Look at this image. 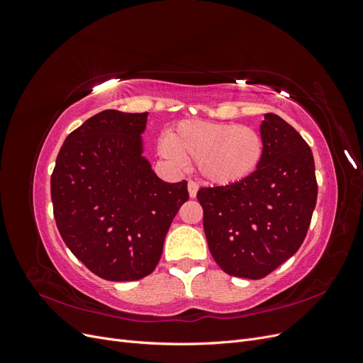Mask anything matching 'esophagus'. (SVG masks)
Instances as JSON below:
<instances>
[{"instance_id": "1", "label": "esophagus", "mask_w": 363, "mask_h": 363, "mask_svg": "<svg viewBox=\"0 0 363 363\" xmlns=\"http://www.w3.org/2000/svg\"><path fill=\"white\" fill-rule=\"evenodd\" d=\"M188 191H189V196H191V199H195L196 192H199V184L194 183V182H189V183H188Z\"/></svg>"}]
</instances>
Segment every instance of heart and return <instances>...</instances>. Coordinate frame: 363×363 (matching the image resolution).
<instances>
[{
  "label": "heart",
  "instance_id": "1",
  "mask_svg": "<svg viewBox=\"0 0 363 363\" xmlns=\"http://www.w3.org/2000/svg\"><path fill=\"white\" fill-rule=\"evenodd\" d=\"M159 152L175 168L195 160L204 180L228 186L248 179L260 167L265 142L257 130L242 124L189 119L169 131Z\"/></svg>",
  "mask_w": 363,
  "mask_h": 363
}]
</instances>
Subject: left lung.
<instances>
[{
	"mask_svg": "<svg viewBox=\"0 0 363 363\" xmlns=\"http://www.w3.org/2000/svg\"><path fill=\"white\" fill-rule=\"evenodd\" d=\"M265 156L248 179L196 194L215 262L230 276L259 280L301 247L316 204L311 147L279 115L260 124Z\"/></svg>",
	"mask_w": 363,
	"mask_h": 363,
	"instance_id": "left-lung-1",
	"label": "left lung"
}]
</instances>
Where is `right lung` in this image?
Returning a JSON list of instances; mask_svg holds the SVG:
<instances>
[{
    "label": "right lung",
    "mask_w": 363,
    "mask_h": 363,
    "mask_svg": "<svg viewBox=\"0 0 363 363\" xmlns=\"http://www.w3.org/2000/svg\"><path fill=\"white\" fill-rule=\"evenodd\" d=\"M148 112L103 111L65 139L51 175L54 218L72 255L98 277H147L160 260L188 182L167 183L142 155Z\"/></svg>",
    "instance_id": "1"
}]
</instances>
